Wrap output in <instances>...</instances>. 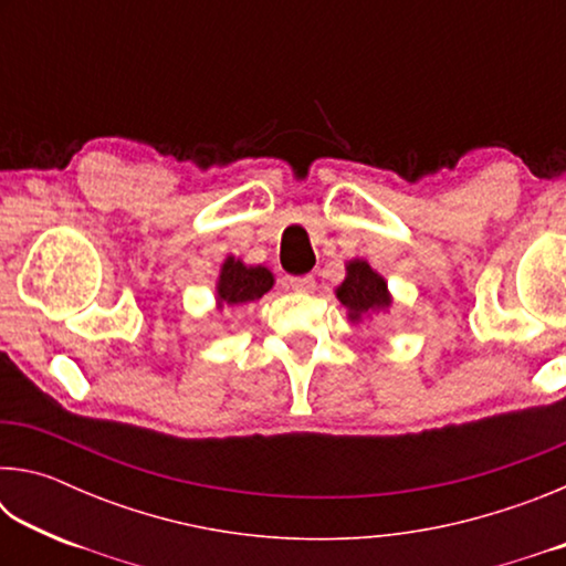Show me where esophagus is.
<instances>
[{"label":"esophagus","instance_id":"esophagus-1","mask_svg":"<svg viewBox=\"0 0 566 566\" xmlns=\"http://www.w3.org/2000/svg\"><path fill=\"white\" fill-rule=\"evenodd\" d=\"M290 290L306 294L314 290V276L312 274H302V276H290Z\"/></svg>","mask_w":566,"mask_h":566}]
</instances>
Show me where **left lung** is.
<instances>
[{
	"instance_id": "8db88e82",
	"label": "left lung",
	"mask_w": 566,
	"mask_h": 566,
	"mask_svg": "<svg viewBox=\"0 0 566 566\" xmlns=\"http://www.w3.org/2000/svg\"><path fill=\"white\" fill-rule=\"evenodd\" d=\"M337 296L339 302L349 310L352 319H359L364 314L377 312V310H387L391 302L385 280H381V276L361 260L349 262L347 280L342 282Z\"/></svg>"
}]
</instances>
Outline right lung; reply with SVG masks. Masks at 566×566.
<instances>
[{
	"instance_id": "add662e5",
	"label": "right lung",
	"mask_w": 566,
	"mask_h": 566,
	"mask_svg": "<svg viewBox=\"0 0 566 566\" xmlns=\"http://www.w3.org/2000/svg\"><path fill=\"white\" fill-rule=\"evenodd\" d=\"M272 274L264 266H244L234 256H229L222 266V276H219V302L224 304H244L260 300L264 292L272 290Z\"/></svg>"
}]
</instances>
